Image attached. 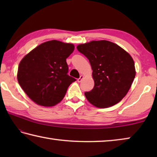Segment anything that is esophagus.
<instances>
[{
    "label": "esophagus",
    "mask_w": 157,
    "mask_h": 157,
    "mask_svg": "<svg viewBox=\"0 0 157 157\" xmlns=\"http://www.w3.org/2000/svg\"><path fill=\"white\" fill-rule=\"evenodd\" d=\"M83 78H84V76H83V75H81L80 78L78 79V82H81L82 79H83Z\"/></svg>",
    "instance_id": "1"
}]
</instances>
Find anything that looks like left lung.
Wrapping results in <instances>:
<instances>
[{
    "mask_svg": "<svg viewBox=\"0 0 157 157\" xmlns=\"http://www.w3.org/2000/svg\"><path fill=\"white\" fill-rule=\"evenodd\" d=\"M77 49L87 57L93 70L95 84L91 91L84 93L86 99L98 108L118 103L136 75L132 57L121 47L106 40L79 44Z\"/></svg>",
    "mask_w": 157,
    "mask_h": 157,
    "instance_id": "obj_1",
    "label": "left lung"
}]
</instances>
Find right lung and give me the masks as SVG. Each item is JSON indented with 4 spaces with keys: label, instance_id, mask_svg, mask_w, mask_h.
Returning <instances> with one entry per match:
<instances>
[{
    "label": "right lung",
    "instance_id": "obj_1",
    "mask_svg": "<svg viewBox=\"0 0 157 157\" xmlns=\"http://www.w3.org/2000/svg\"><path fill=\"white\" fill-rule=\"evenodd\" d=\"M72 44L44 42L26 55L18 68V84L37 105L52 107L62 100L75 78L68 75L66 58L73 52Z\"/></svg>",
    "mask_w": 157,
    "mask_h": 157
}]
</instances>
